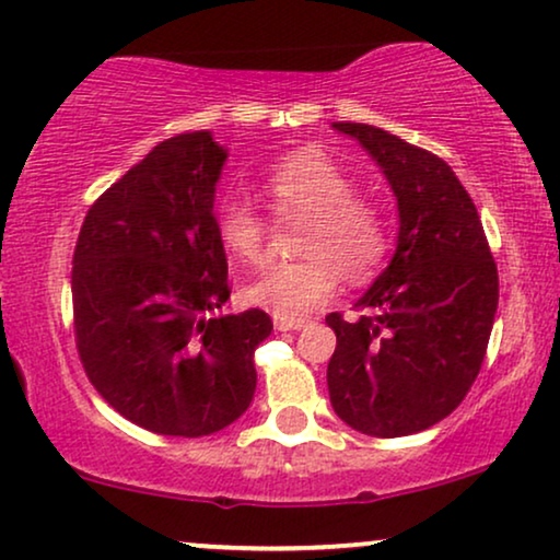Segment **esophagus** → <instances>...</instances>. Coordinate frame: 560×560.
<instances>
[{"mask_svg":"<svg viewBox=\"0 0 560 560\" xmlns=\"http://www.w3.org/2000/svg\"><path fill=\"white\" fill-rule=\"evenodd\" d=\"M273 325H276V330L287 332V330H302V327H307L310 323H307V319H287V317H273Z\"/></svg>","mask_w":560,"mask_h":560,"instance_id":"34e87169","label":"esophagus"}]
</instances>
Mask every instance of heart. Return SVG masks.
I'll use <instances>...</instances> for the list:
<instances>
[{"label": "heart", "instance_id": "1", "mask_svg": "<svg viewBox=\"0 0 560 560\" xmlns=\"http://www.w3.org/2000/svg\"><path fill=\"white\" fill-rule=\"evenodd\" d=\"M355 182L319 151H296L268 171L264 194L279 220H307L296 264L268 268L245 289L250 304L273 317L302 319L348 284L374 281L392 253V222L374 199L355 194ZM228 256L241 266H264L268 222L245 202H225L214 218Z\"/></svg>", "mask_w": 560, "mask_h": 560}]
</instances>
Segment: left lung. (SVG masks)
<instances>
[{
	"label": "left lung",
	"mask_w": 560,
	"mask_h": 560,
	"mask_svg": "<svg viewBox=\"0 0 560 560\" xmlns=\"http://www.w3.org/2000/svg\"><path fill=\"white\" fill-rule=\"evenodd\" d=\"M384 168L399 205V243L355 302L358 323L330 312L332 409L374 438L428 430L479 376L499 302V276L479 212L448 163L374 125L335 122Z\"/></svg>",
	"instance_id": "obj_1"
}]
</instances>
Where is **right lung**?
Masks as SVG:
<instances>
[{
    "label": "right lung",
    "instance_id": "add662e5",
    "mask_svg": "<svg viewBox=\"0 0 560 560\" xmlns=\"http://www.w3.org/2000/svg\"><path fill=\"white\" fill-rule=\"evenodd\" d=\"M225 151L207 130L163 140L89 207L73 248V335L109 407L159 435L202 438L256 392L260 310L222 315L228 258L214 228Z\"/></svg>",
    "mask_w": 560,
    "mask_h": 560
}]
</instances>
